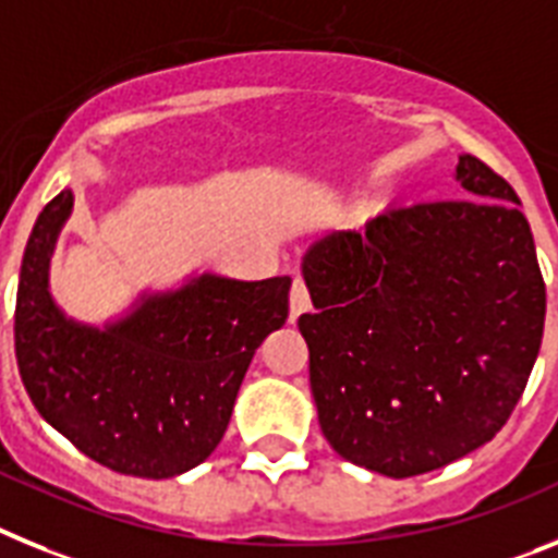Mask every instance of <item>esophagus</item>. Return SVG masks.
<instances>
[{
	"instance_id": "34e87169",
	"label": "esophagus",
	"mask_w": 558,
	"mask_h": 558,
	"mask_svg": "<svg viewBox=\"0 0 558 558\" xmlns=\"http://www.w3.org/2000/svg\"><path fill=\"white\" fill-rule=\"evenodd\" d=\"M308 308H312V294H308L306 280L298 275L292 283V294H289V317L298 319L300 314H306Z\"/></svg>"
}]
</instances>
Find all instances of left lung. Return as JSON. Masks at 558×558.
<instances>
[{
    "instance_id": "8db88e82",
    "label": "left lung",
    "mask_w": 558,
    "mask_h": 558,
    "mask_svg": "<svg viewBox=\"0 0 558 558\" xmlns=\"http://www.w3.org/2000/svg\"><path fill=\"white\" fill-rule=\"evenodd\" d=\"M466 198L387 207L303 260L298 319L333 452L387 477L435 472L500 433L534 371L545 280L520 198L463 154Z\"/></svg>"
}]
</instances>
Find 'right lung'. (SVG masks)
<instances>
[{"label":"right lung","mask_w":558,"mask_h":558,"mask_svg":"<svg viewBox=\"0 0 558 558\" xmlns=\"http://www.w3.org/2000/svg\"><path fill=\"white\" fill-rule=\"evenodd\" d=\"M70 210L72 193L61 191L24 250L13 333L27 396L111 472L154 481L187 472L219 447L252 356L289 317L292 278L202 275L98 331L66 319L47 292Z\"/></svg>","instance_id":"add662e5"}]
</instances>
